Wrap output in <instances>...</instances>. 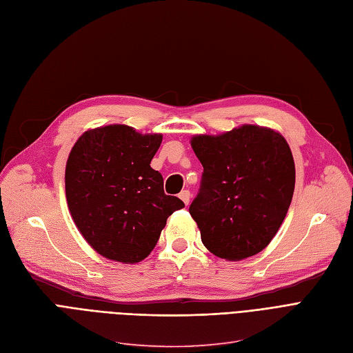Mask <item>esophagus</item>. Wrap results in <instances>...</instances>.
Returning a JSON list of instances; mask_svg holds the SVG:
<instances>
[{"label": "esophagus", "instance_id": "1", "mask_svg": "<svg viewBox=\"0 0 353 353\" xmlns=\"http://www.w3.org/2000/svg\"><path fill=\"white\" fill-rule=\"evenodd\" d=\"M179 198L185 202V205H189V202H190V192L189 190H181L180 194H179Z\"/></svg>", "mask_w": 353, "mask_h": 353}]
</instances>
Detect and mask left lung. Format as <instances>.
Listing matches in <instances>:
<instances>
[{
    "label": "left lung",
    "mask_w": 353,
    "mask_h": 353,
    "mask_svg": "<svg viewBox=\"0 0 353 353\" xmlns=\"http://www.w3.org/2000/svg\"><path fill=\"white\" fill-rule=\"evenodd\" d=\"M192 148L203 165L189 212L203 245L225 260L262 252L290 210L295 164L285 138L243 125L223 135H198Z\"/></svg>",
    "instance_id": "obj_1"
}]
</instances>
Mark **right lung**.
<instances>
[{
  "instance_id": "1",
  "label": "right lung",
  "mask_w": 353,
  "mask_h": 353,
  "mask_svg": "<svg viewBox=\"0 0 353 353\" xmlns=\"http://www.w3.org/2000/svg\"><path fill=\"white\" fill-rule=\"evenodd\" d=\"M163 135H141L126 125L84 132L72 147L65 192L77 228L101 256L122 263L145 259L167 218L185 208L164 193L150 163Z\"/></svg>"
}]
</instances>
